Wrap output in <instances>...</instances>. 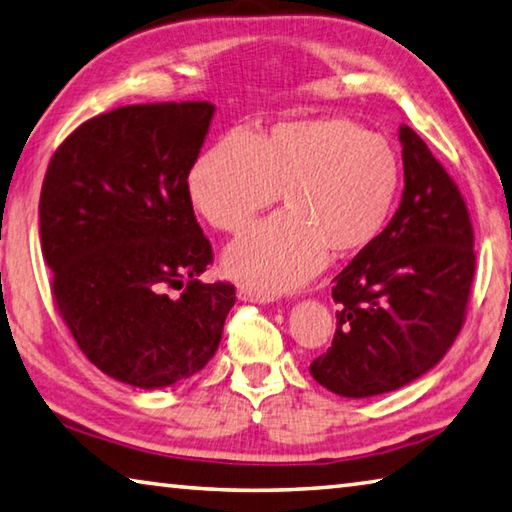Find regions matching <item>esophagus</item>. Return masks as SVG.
<instances>
[{"label":"esophagus","instance_id":"obj_1","mask_svg":"<svg viewBox=\"0 0 512 512\" xmlns=\"http://www.w3.org/2000/svg\"><path fill=\"white\" fill-rule=\"evenodd\" d=\"M237 296H239V300H244V302H259V305H266V302H271V298L262 296V293H257V291H253L250 287H239V289H237Z\"/></svg>","mask_w":512,"mask_h":512}]
</instances>
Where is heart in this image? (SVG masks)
Masks as SVG:
<instances>
[{
    "mask_svg": "<svg viewBox=\"0 0 512 512\" xmlns=\"http://www.w3.org/2000/svg\"><path fill=\"white\" fill-rule=\"evenodd\" d=\"M400 153L386 137L341 117L284 119L255 135L228 133L187 176L192 205L216 230H246L277 198L273 216L228 248L223 268L262 296L302 287L325 257L359 255L384 235L402 192Z\"/></svg>",
    "mask_w": 512,
    "mask_h": 512,
    "instance_id": "1",
    "label": "heart"
}]
</instances>
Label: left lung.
Segmentation results:
<instances>
[{"label": "left lung", "instance_id": "obj_1", "mask_svg": "<svg viewBox=\"0 0 512 512\" xmlns=\"http://www.w3.org/2000/svg\"><path fill=\"white\" fill-rule=\"evenodd\" d=\"M400 142L402 203L384 235L334 277V341L309 366L341 397L411 384L445 357L465 320L476 262L470 212L413 128H400Z\"/></svg>", "mask_w": 512, "mask_h": 512}]
</instances>
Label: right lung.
<instances>
[{
  "mask_svg": "<svg viewBox=\"0 0 512 512\" xmlns=\"http://www.w3.org/2000/svg\"><path fill=\"white\" fill-rule=\"evenodd\" d=\"M214 110L142 103L92 117L58 146L42 183L56 307L85 357L128 386L196 375L237 300L232 284L198 280L212 246L187 192Z\"/></svg>",
  "mask_w": 512,
  "mask_h": 512,
  "instance_id": "right-lung-1",
  "label": "right lung"
}]
</instances>
